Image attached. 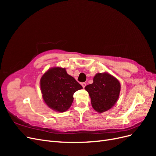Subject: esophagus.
<instances>
[{"label": "esophagus", "instance_id": "34e87169", "mask_svg": "<svg viewBox=\"0 0 156 156\" xmlns=\"http://www.w3.org/2000/svg\"><path fill=\"white\" fill-rule=\"evenodd\" d=\"M81 85H82V87H83V88L86 87V83H81Z\"/></svg>", "mask_w": 156, "mask_h": 156}]
</instances>
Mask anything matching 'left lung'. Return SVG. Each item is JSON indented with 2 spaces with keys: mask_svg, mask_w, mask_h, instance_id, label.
Instances as JSON below:
<instances>
[{
  "mask_svg": "<svg viewBox=\"0 0 156 156\" xmlns=\"http://www.w3.org/2000/svg\"><path fill=\"white\" fill-rule=\"evenodd\" d=\"M84 88L90 97L93 108L101 113L109 110L119 100L120 83L109 73H98L93 79V83Z\"/></svg>",
  "mask_w": 156,
  "mask_h": 156,
  "instance_id": "1",
  "label": "left lung"
}]
</instances>
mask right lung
Masks as SVG:
<instances>
[{
  "mask_svg": "<svg viewBox=\"0 0 156 156\" xmlns=\"http://www.w3.org/2000/svg\"><path fill=\"white\" fill-rule=\"evenodd\" d=\"M40 88L44 100L55 111H67L73 101V94L83 87L65 68L49 69L40 79Z\"/></svg>",
  "mask_w": 156,
  "mask_h": 156,
  "instance_id": "add662e5",
  "label": "right lung"
}]
</instances>
